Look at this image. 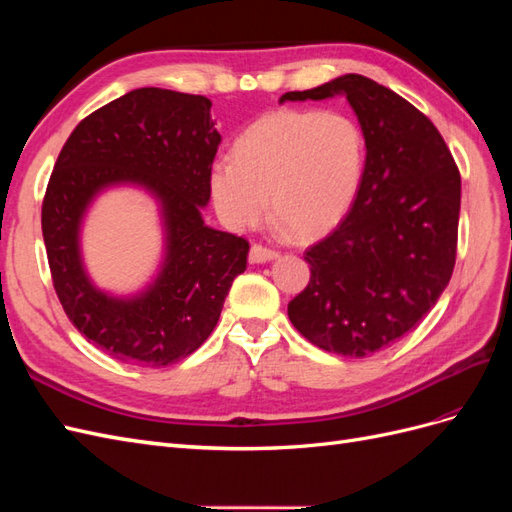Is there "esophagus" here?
<instances>
[{"instance_id":"obj_1","label":"esophagus","mask_w":512,"mask_h":512,"mask_svg":"<svg viewBox=\"0 0 512 512\" xmlns=\"http://www.w3.org/2000/svg\"><path fill=\"white\" fill-rule=\"evenodd\" d=\"M277 258V252L271 250V247L262 245V243H254L252 250H250V262H254V265H260V262H269Z\"/></svg>"}]
</instances>
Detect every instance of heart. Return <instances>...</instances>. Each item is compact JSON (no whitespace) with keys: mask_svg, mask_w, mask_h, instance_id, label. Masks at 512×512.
Listing matches in <instances>:
<instances>
[{"mask_svg":"<svg viewBox=\"0 0 512 512\" xmlns=\"http://www.w3.org/2000/svg\"><path fill=\"white\" fill-rule=\"evenodd\" d=\"M365 141L339 113L275 111L254 121L235 158L211 164L209 188L232 228L258 224L271 196L273 218L294 237L312 239L339 224L359 192Z\"/></svg>","mask_w":512,"mask_h":512,"instance_id":"obj_1","label":"heart"}]
</instances>
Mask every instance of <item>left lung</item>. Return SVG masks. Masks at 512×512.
<instances>
[{
    "label": "left lung",
    "instance_id": "left-lung-1",
    "mask_svg": "<svg viewBox=\"0 0 512 512\" xmlns=\"http://www.w3.org/2000/svg\"><path fill=\"white\" fill-rule=\"evenodd\" d=\"M346 96L365 136V168L344 220L307 247L309 282L288 318L314 346L361 359L412 331L451 282L459 168L442 134L408 100L344 74L286 100Z\"/></svg>",
    "mask_w": 512,
    "mask_h": 512
}]
</instances>
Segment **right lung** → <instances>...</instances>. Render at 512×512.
<instances>
[{
    "mask_svg": "<svg viewBox=\"0 0 512 512\" xmlns=\"http://www.w3.org/2000/svg\"><path fill=\"white\" fill-rule=\"evenodd\" d=\"M211 100L141 87L87 115L72 130L42 200V237L57 299L87 342L121 363L160 369L205 344L250 243L205 226L209 173L222 136ZM143 184L163 205L167 258L132 300L88 282L78 250L84 209L108 184Z\"/></svg>",
    "mask_w": 512,
    "mask_h": 512,
    "instance_id": "1",
    "label": "right lung"
}]
</instances>
